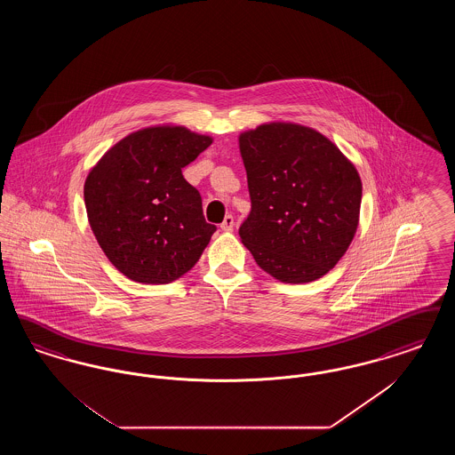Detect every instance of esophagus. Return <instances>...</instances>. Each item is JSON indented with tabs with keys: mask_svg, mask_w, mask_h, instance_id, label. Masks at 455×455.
<instances>
[{
	"mask_svg": "<svg viewBox=\"0 0 455 455\" xmlns=\"http://www.w3.org/2000/svg\"><path fill=\"white\" fill-rule=\"evenodd\" d=\"M234 225H235V221H234V217H232V215H227V217H225V220L221 221L220 228H221L223 232H232V230H234Z\"/></svg>",
	"mask_w": 455,
	"mask_h": 455,
	"instance_id": "esophagus-1",
	"label": "esophagus"
}]
</instances>
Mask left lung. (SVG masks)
I'll use <instances>...</instances> for the list:
<instances>
[{
    "mask_svg": "<svg viewBox=\"0 0 455 455\" xmlns=\"http://www.w3.org/2000/svg\"><path fill=\"white\" fill-rule=\"evenodd\" d=\"M251 213L238 228L260 269L283 283L329 273L355 237L362 180L319 131L269 123L238 136Z\"/></svg>",
    "mask_w": 455,
    "mask_h": 455,
    "instance_id": "1",
    "label": "left lung"
}]
</instances>
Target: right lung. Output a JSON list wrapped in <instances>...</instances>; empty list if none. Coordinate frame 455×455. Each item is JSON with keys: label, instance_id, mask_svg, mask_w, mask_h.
Listing matches in <instances>:
<instances>
[{"label": "right lung", "instance_id": "add662e5", "mask_svg": "<svg viewBox=\"0 0 455 455\" xmlns=\"http://www.w3.org/2000/svg\"><path fill=\"white\" fill-rule=\"evenodd\" d=\"M212 143L184 126L145 128L116 143L88 173L84 196L92 232L132 282L180 278L217 232L182 175Z\"/></svg>", "mask_w": 455, "mask_h": 455}]
</instances>
